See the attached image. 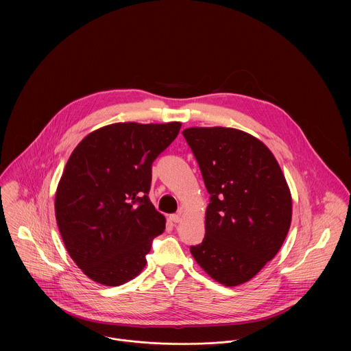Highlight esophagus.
Wrapping results in <instances>:
<instances>
[{
	"label": "esophagus",
	"mask_w": 351,
	"mask_h": 351,
	"mask_svg": "<svg viewBox=\"0 0 351 351\" xmlns=\"http://www.w3.org/2000/svg\"><path fill=\"white\" fill-rule=\"evenodd\" d=\"M181 219H182V215H181V213H173V215H170V220L174 221V223H180Z\"/></svg>",
	"instance_id": "obj_1"
}]
</instances>
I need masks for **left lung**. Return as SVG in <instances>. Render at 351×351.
<instances>
[{"label":"left lung","instance_id":"8db88e82","mask_svg":"<svg viewBox=\"0 0 351 351\" xmlns=\"http://www.w3.org/2000/svg\"><path fill=\"white\" fill-rule=\"evenodd\" d=\"M209 204L205 237L191 246L196 262L226 287L247 282L281 249L292 220V197L270 150L234 128H188Z\"/></svg>","mask_w":351,"mask_h":351}]
</instances>
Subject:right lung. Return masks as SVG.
Segmentation results:
<instances>
[{
    "mask_svg": "<svg viewBox=\"0 0 351 351\" xmlns=\"http://www.w3.org/2000/svg\"><path fill=\"white\" fill-rule=\"evenodd\" d=\"M181 123H116L89 134L70 155L55 196L60 237L93 281L117 287L146 265L165 216L151 204L152 162Z\"/></svg>",
    "mask_w": 351,
    "mask_h": 351,
    "instance_id": "add662e5",
    "label": "right lung"
}]
</instances>
